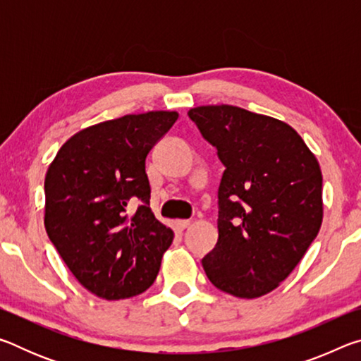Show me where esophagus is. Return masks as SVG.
Returning <instances> with one entry per match:
<instances>
[{"label":"esophagus","instance_id":"1","mask_svg":"<svg viewBox=\"0 0 361 361\" xmlns=\"http://www.w3.org/2000/svg\"><path fill=\"white\" fill-rule=\"evenodd\" d=\"M176 224V228L178 229H186L189 224H191V221H189V219H178V221L175 223Z\"/></svg>","mask_w":361,"mask_h":361}]
</instances>
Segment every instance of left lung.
Listing matches in <instances>:
<instances>
[{"mask_svg":"<svg viewBox=\"0 0 361 361\" xmlns=\"http://www.w3.org/2000/svg\"><path fill=\"white\" fill-rule=\"evenodd\" d=\"M189 119L224 166L218 242L204 256L210 282L253 299L276 290L319 234L322 170L285 122L232 105L197 106Z\"/></svg>","mask_w":361,"mask_h":361,"instance_id":"obj_1","label":"left lung"}]
</instances>
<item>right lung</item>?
Wrapping results in <instances>:
<instances>
[{
    "label": "right lung",
    "mask_w": 361,
    "mask_h": 361,
    "mask_svg": "<svg viewBox=\"0 0 361 361\" xmlns=\"http://www.w3.org/2000/svg\"><path fill=\"white\" fill-rule=\"evenodd\" d=\"M178 119L175 111L127 114L73 135L47 169L44 226L84 288L116 301L157 277L173 231L149 209L146 156Z\"/></svg>",
    "instance_id": "add662e5"
}]
</instances>
